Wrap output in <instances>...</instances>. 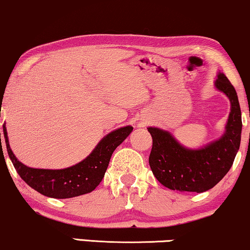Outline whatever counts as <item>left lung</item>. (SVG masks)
Instances as JSON below:
<instances>
[{"instance_id":"left-lung-1","label":"left lung","mask_w":250,"mask_h":250,"mask_svg":"<svg viewBox=\"0 0 250 250\" xmlns=\"http://www.w3.org/2000/svg\"><path fill=\"white\" fill-rule=\"evenodd\" d=\"M216 88L231 102L226 131L222 138L201 149H187L170 133L148 127L153 138L149 165L156 179L179 192H206L216 186L231 168L241 141V110L234 87L224 73H218Z\"/></svg>"}]
</instances>
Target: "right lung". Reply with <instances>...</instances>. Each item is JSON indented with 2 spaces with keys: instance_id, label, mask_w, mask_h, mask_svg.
Masks as SVG:
<instances>
[{
  "instance_id": "add662e5",
  "label": "right lung",
  "mask_w": 250,
  "mask_h": 250,
  "mask_svg": "<svg viewBox=\"0 0 250 250\" xmlns=\"http://www.w3.org/2000/svg\"><path fill=\"white\" fill-rule=\"evenodd\" d=\"M132 131V126L116 129L103 138L92 154L80 163L62 170H48L28 167L19 162L12 153L5 125H3L6 149L16 171L28 186L42 195L54 199H69L90 193L95 189L104 177L113 150L128 137Z\"/></svg>"
}]
</instances>
